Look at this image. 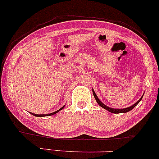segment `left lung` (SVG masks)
Returning a JSON list of instances; mask_svg holds the SVG:
<instances>
[{"mask_svg": "<svg viewBox=\"0 0 159 159\" xmlns=\"http://www.w3.org/2000/svg\"><path fill=\"white\" fill-rule=\"evenodd\" d=\"M92 92H93V95H94V98H95L96 101H97L98 103V104L100 105V106H101V107L104 108L105 110H108L109 112H111V113H127V112L130 111V110H132V109H133L134 107H136L137 105L138 104V103L140 102V101H141V99H142V98H143V96H142V97L140 98V99L138 101H137V102L135 103L134 104L132 105V106L129 107H128V108H125V109H112V108H110V107H107L106 105L103 104V103L102 102H101V101H100V100L98 99V96L96 95V94H95V93H94V90H92Z\"/></svg>", "mask_w": 159, "mask_h": 159, "instance_id": "left-lung-1", "label": "left lung"}]
</instances>
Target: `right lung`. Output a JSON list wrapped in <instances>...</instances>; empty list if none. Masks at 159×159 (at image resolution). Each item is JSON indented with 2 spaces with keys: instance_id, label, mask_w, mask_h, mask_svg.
<instances>
[{
  "instance_id": "obj_1",
  "label": "right lung",
  "mask_w": 159,
  "mask_h": 159,
  "mask_svg": "<svg viewBox=\"0 0 159 159\" xmlns=\"http://www.w3.org/2000/svg\"><path fill=\"white\" fill-rule=\"evenodd\" d=\"M65 107V106H64ZM64 107H62L61 108V109H59V110H57V111H56V112H54V113H49V114H47V115H44V114H42V115H38V114H34V113H31V115H33V116H38V117H42V116H52V115H54V114H56V113H58V111H60L61 110H62V109L64 108Z\"/></svg>"
}]
</instances>
